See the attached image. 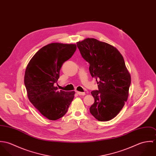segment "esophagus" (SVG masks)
I'll list each match as a JSON object with an SVG mask.
<instances>
[{
	"mask_svg": "<svg viewBox=\"0 0 156 156\" xmlns=\"http://www.w3.org/2000/svg\"><path fill=\"white\" fill-rule=\"evenodd\" d=\"M77 94L79 95H85V92H79L77 91Z\"/></svg>",
	"mask_w": 156,
	"mask_h": 156,
	"instance_id": "34e87169",
	"label": "esophagus"
}]
</instances>
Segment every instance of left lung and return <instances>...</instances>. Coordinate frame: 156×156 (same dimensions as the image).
<instances>
[{
	"mask_svg": "<svg viewBox=\"0 0 156 156\" xmlns=\"http://www.w3.org/2000/svg\"><path fill=\"white\" fill-rule=\"evenodd\" d=\"M77 46L98 84V89L91 92L95 101L90 113L98 121L111 120L122 109L129 96L131 77L124 58L115 47L94 38L79 41Z\"/></svg>",
	"mask_w": 156,
	"mask_h": 156,
	"instance_id": "8db88e82",
	"label": "left lung"
}]
</instances>
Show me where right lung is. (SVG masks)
Here are the masks:
<instances>
[{
	"label": "right lung",
	"instance_id": "right-lung-1",
	"mask_svg": "<svg viewBox=\"0 0 156 156\" xmlns=\"http://www.w3.org/2000/svg\"><path fill=\"white\" fill-rule=\"evenodd\" d=\"M76 45L51 43L40 49L26 67L24 85L30 103L50 120L62 118L74 98V91L58 90L54 85L63 64L76 50Z\"/></svg>",
	"mask_w": 156,
	"mask_h": 156
}]
</instances>
